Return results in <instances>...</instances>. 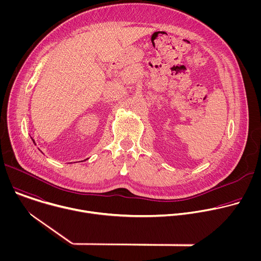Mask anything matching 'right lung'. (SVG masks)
Instances as JSON below:
<instances>
[{"label": "right lung", "instance_id": "add662e5", "mask_svg": "<svg viewBox=\"0 0 261 261\" xmlns=\"http://www.w3.org/2000/svg\"><path fill=\"white\" fill-rule=\"evenodd\" d=\"M32 140H33V142H34V143H35V140H34V139H33V138H32ZM35 144H36V143H35Z\"/></svg>", "mask_w": 261, "mask_h": 261}]
</instances>
